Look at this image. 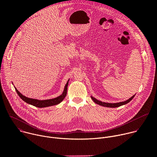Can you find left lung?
Wrapping results in <instances>:
<instances>
[{
    "mask_svg": "<svg viewBox=\"0 0 157 157\" xmlns=\"http://www.w3.org/2000/svg\"><path fill=\"white\" fill-rule=\"evenodd\" d=\"M133 97H134V96H133L129 99H128V100H127L124 102H118V103H106V102H101L100 101H98V100H97L96 99H95L94 98H93L92 96H91V98L95 103H96L99 105H101L102 106L107 107H119V106H121L122 105L127 104L128 102H129L133 98Z\"/></svg>",
    "mask_w": 157,
    "mask_h": 157,
    "instance_id": "left-lung-1",
    "label": "left lung"
}]
</instances>
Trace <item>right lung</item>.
<instances>
[{
	"mask_svg": "<svg viewBox=\"0 0 157 157\" xmlns=\"http://www.w3.org/2000/svg\"><path fill=\"white\" fill-rule=\"evenodd\" d=\"M68 81L67 82L64 89V91L63 93V94L56 98L54 99H47V100H42V101H40L38 99H30V98H28L22 95L17 89L15 87V91L17 92V93L18 94V95L19 96V97L23 100L25 102L31 104L33 106L37 107H49V106H52V105H55L56 104H59L66 97V94H67V88H68Z\"/></svg>",
	"mask_w": 157,
	"mask_h": 157,
	"instance_id": "1",
	"label": "right lung"
}]
</instances>
